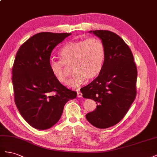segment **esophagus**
<instances>
[{
  "mask_svg": "<svg viewBox=\"0 0 157 157\" xmlns=\"http://www.w3.org/2000/svg\"><path fill=\"white\" fill-rule=\"evenodd\" d=\"M77 96H78V97H82V93L81 92H79V91L77 92Z\"/></svg>",
  "mask_w": 157,
  "mask_h": 157,
  "instance_id": "esophagus-1",
  "label": "esophagus"
}]
</instances>
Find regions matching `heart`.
Returning <instances> with one entry per match:
<instances>
[{"instance_id":"1","label":"heart","mask_w":157,"mask_h":157,"mask_svg":"<svg viewBox=\"0 0 157 157\" xmlns=\"http://www.w3.org/2000/svg\"><path fill=\"white\" fill-rule=\"evenodd\" d=\"M60 59H52L49 67L52 74L60 83L66 85L69 81L70 69L74 72L70 85L73 87L80 86L86 79L91 80L99 75L103 68L106 51L100 39L70 41L59 52Z\"/></svg>"}]
</instances>
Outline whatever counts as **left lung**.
Returning <instances> with one entry per match:
<instances>
[{
  "instance_id": "obj_1",
  "label": "left lung",
  "mask_w": 157,
  "mask_h": 157,
  "mask_svg": "<svg viewBox=\"0 0 157 157\" xmlns=\"http://www.w3.org/2000/svg\"><path fill=\"white\" fill-rule=\"evenodd\" d=\"M90 32L102 40L106 56L99 75L81 92L97 103L96 109L86 114L88 122L105 129L122 120L135 100L137 70L131 49L119 35L107 30Z\"/></svg>"
}]
</instances>
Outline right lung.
<instances>
[{"mask_svg":"<svg viewBox=\"0 0 157 157\" xmlns=\"http://www.w3.org/2000/svg\"><path fill=\"white\" fill-rule=\"evenodd\" d=\"M71 33L41 32L21 44L12 67L14 102L31 126L47 129L61 117L65 104L77 93L62 85L49 67L51 52Z\"/></svg>","mask_w":157,"mask_h":157,"instance_id":"right-lung-1","label":"right lung"}]
</instances>
